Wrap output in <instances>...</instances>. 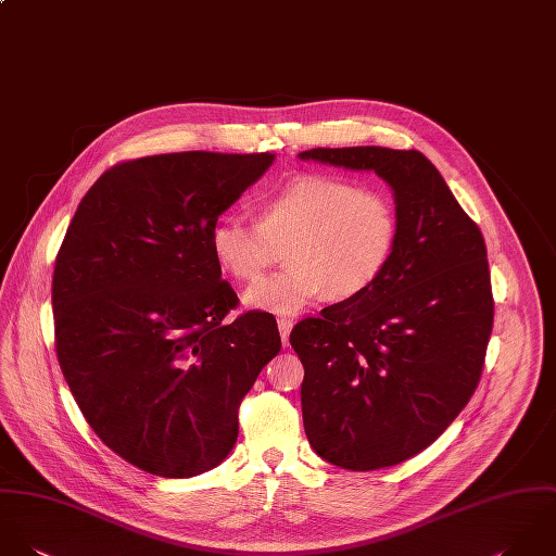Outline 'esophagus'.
<instances>
[{"label":"esophagus","mask_w":556,"mask_h":556,"mask_svg":"<svg viewBox=\"0 0 556 556\" xmlns=\"http://www.w3.org/2000/svg\"><path fill=\"white\" fill-rule=\"evenodd\" d=\"M292 320L290 318H279L277 320V327H279V333H281V341H283V345H288V341H290V331H292Z\"/></svg>","instance_id":"34e87169"}]
</instances>
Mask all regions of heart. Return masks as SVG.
<instances>
[{"instance_id":"heart-1","label":"heart","mask_w":556,"mask_h":556,"mask_svg":"<svg viewBox=\"0 0 556 556\" xmlns=\"http://www.w3.org/2000/svg\"><path fill=\"white\" fill-rule=\"evenodd\" d=\"M400 229L397 204L384 189L309 174L268 193L255 222L222 219L211 247L223 270L240 281H255L286 247L288 268L253 283L244 303L290 316L323 294L339 303L376 286L395 255Z\"/></svg>"}]
</instances>
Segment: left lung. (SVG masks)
<instances>
[{"mask_svg":"<svg viewBox=\"0 0 556 556\" xmlns=\"http://www.w3.org/2000/svg\"><path fill=\"white\" fill-rule=\"evenodd\" d=\"M299 156L374 169L395 191L402 229L387 273L290 333L314 451L348 470L393 466L434 443L479 384L494 323L485 240L417 150Z\"/></svg>","mask_w":556,"mask_h":556,"instance_id":"1","label":"left lung"}]
</instances>
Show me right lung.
Masks as SVG:
<instances>
[{
  "label": "right lung",
  "instance_id": "1",
  "mask_svg": "<svg viewBox=\"0 0 556 556\" xmlns=\"http://www.w3.org/2000/svg\"><path fill=\"white\" fill-rule=\"evenodd\" d=\"M275 154L172 152L122 161L84 195L55 255V352L97 437L159 477L215 468L238 408L281 350L266 312L225 316L211 231Z\"/></svg>",
  "mask_w": 556,
  "mask_h": 556
}]
</instances>
